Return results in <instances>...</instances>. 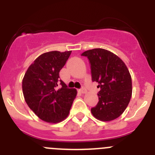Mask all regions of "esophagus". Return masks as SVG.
Segmentation results:
<instances>
[{
  "instance_id": "obj_1",
  "label": "esophagus",
  "mask_w": 155,
  "mask_h": 155,
  "mask_svg": "<svg viewBox=\"0 0 155 155\" xmlns=\"http://www.w3.org/2000/svg\"><path fill=\"white\" fill-rule=\"evenodd\" d=\"M79 91H80V92L83 93V94L87 92V90H86V88L84 87H81V88H80V89H79Z\"/></svg>"
}]
</instances>
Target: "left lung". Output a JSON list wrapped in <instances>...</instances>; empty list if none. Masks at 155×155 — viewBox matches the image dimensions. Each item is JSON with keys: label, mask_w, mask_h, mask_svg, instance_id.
<instances>
[{"label": "left lung", "mask_w": 155, "mask_h": 155, "mask_svg": "<svg viewBox=\"0 0 155 155\" xmlns=\"http://www.w3.org/2000/svg\"><path fill=\"white\" fill-rule=\"evenodd\" d=\"M91 65L92 81L98 83V102L91 112L96 119L111 121L127 109L132 95V80L127 66L119 57L104 49L81 53Z\"/></svg>", "instance_id": "obj_1"}]
</instances>
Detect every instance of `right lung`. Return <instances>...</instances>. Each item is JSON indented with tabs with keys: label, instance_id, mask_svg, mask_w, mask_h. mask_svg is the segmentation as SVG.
Listing matches in <instances>:
<instances>
[{
	"label": "right lung",
	"instance_id": "right-lung-1",
	"mask_svg": "<svg viewBox=\"0 0 155 155\" xmlns=\"http://www.w3.org/2000/svg\"><path fill=\"white\" fill-rule=\"evenodd\" d=\"M71 53V51L43 53L29 66L22 80L27 105L45 122L56 124L64 120L77 95L76 89L68 87L59 75Z\"/></svg>",
	"mask_w": 155,
	"mask_h": 155
}]
</instances>
